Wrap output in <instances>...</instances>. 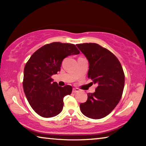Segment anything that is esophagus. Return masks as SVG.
Wrapping results in <instances>:
<instances>
[{
  "mask_svg": "<svg viewBox=\"0 0 146 146\" xmlns=\"http://www.w3.org/2000/svg\"><path fill=\"white\" fill-rule=\"evenodd\" d=\"M79 91H80V90H79L78 89H77V88H73V93H78V92H79Z\"/></svg>",
  "mask_w": 146,
  "mask_h": 146,
  "instance_id": "34e87169",
  "label": "esophagus"
}]
</instances>
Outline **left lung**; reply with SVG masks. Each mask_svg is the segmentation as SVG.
<instances>
[{
	"instance_id": "1",
	"label": "left lung",
	"mask_w": 146,
	"mask_h": 146,
	"mask_svg": "<svg viewBox=\"0 0 146 146\" xmlns=\"http://www.w3.org/2000/svg\"><path fill=\"white\" fill-rule=\"evenodd\" d=\"M89 62L88 78L98 85L95 92L88 94V100L80 104L82 114L100 119L114 110L124 88L125 76L121 64L113 54L95 43L76 44Z\"/></svg>"
}]
</instances>
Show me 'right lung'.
I'll use <instances>...</instances> for the list:
<instances>
[{
  "label": "right lung",
  "mask_w": 146,
  "mask_h": 146,
  "mask_svg": "<svg viewBox=\"0 0 146 146\" xmlns=\"http://www.w3.org/2000/svg\"><path fill=\"white\" fill-rule=\"evenodd\" d=\"M79 53L74 44L53 42L39 48L27 62L24 71V91L31 108L41 117H55L62 111L63 98L70 95L72 87L59 86L51 76L60 71L64 58Z\"/></svg>",
  "instance_id": "1"
}]
</instances>
